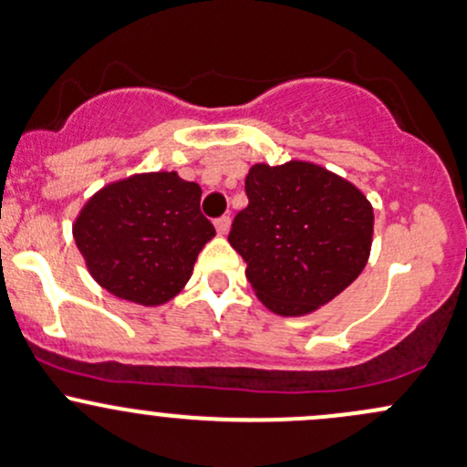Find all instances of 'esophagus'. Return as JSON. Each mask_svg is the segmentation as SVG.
<instances>
[{
  "label": "esophagus",
  "mask_w": 467,
  "mask_h": 467,
  "mask_svg": "<svg viewBox=\"0 0 467 467\" xmlns=\"http://www.w3.org/2000/svg\"><path fill=\"white\" fill-rule=\"evenodd\" d=\"M229 229H232V220H229V215H223V218L215 220V232L220 235H227Z\"/></svg>",
  "instance_id": "obj_1"
}]
</instances>
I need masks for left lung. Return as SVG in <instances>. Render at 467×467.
Listing matches in <instances>:
<instances>
[{"label": "left lung", "mask_w": 467, "mask_h": 467, "mask_svg": "<svg viewBox=\"0 0 467 467\" xmlns=\"http://www.w3.org/2000/svg\"><path fill=\"white\" fill-rule=\"evenodd\" d=\"M249 204L229 234L247 280L269 312L307 316L349 287L372 252L374 209L349 180L305 160L244 178Z\"/></svg>", "instance_id": "1"}]
</instances>
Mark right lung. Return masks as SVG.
<instances>
[{
  "mask_svg": "<svg viewBox=\"0 0 467 467\" xmlns=\"http://www.w3.org/2000/svg\"><path fill=\"white\" fill-rule=\"evenodd\" d=\"M200 184L175 171L135 173L104 184L73 223V238L99 287L158 307L184 289L215 235L200 213Z\"/></svg>",
  "mask_w": 467,
  "mask_h": 467,
  "instance_id": "obj_1",
  "label": "right lung"
}]
</instances>
